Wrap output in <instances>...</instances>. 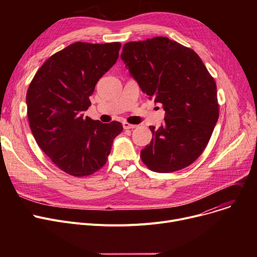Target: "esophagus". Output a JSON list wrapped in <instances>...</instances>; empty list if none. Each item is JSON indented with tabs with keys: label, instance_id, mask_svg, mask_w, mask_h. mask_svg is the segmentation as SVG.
<instances>
[{
	"label": "esophagus",
	"instance_id": "esophagus-1",
	"mask_svg": "<svg viewBox=\"0 0 257 257\" xmlns=\"http://www.w3.org/2000/svg\"><path fill=\"white\" fill-rule=\"evenodd\" d=\"M123 127H124V129H134V128H137L138 126H137V125L129 124V123H127V121H124V123H123Z\"/></svg>",
	"mask_w": 257,
	"mask_h": 257
}]
</instances>
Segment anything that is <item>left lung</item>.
Returning a JSON list of instances; mask_svg holds the SVG:
<instances>
[{
  "label": "left lung",
  "instance_id": "obj_1",
  "mask_svg": "<svg viewBox=\"0 0 257 257\" xmlns=\"http://www.w3.org/2000/svg\"><path fill=\"white\" fill-rule=\"evenodd\" d=\"M120 58L149 99L163 105L165 121L150 126V145L141 152L153 172L186 168L204 151L219 118L217 85L192 49L158 36L124 45Z\"/></svg>",
  "mask_w": 257,
  "mask_h": 257
}]
</instances>
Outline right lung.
Returning a JSON list of instances; mask_svg holds the SVG:
<instances>
[{
    "mask_svg": "<svg viewBox=\"0 0 257 257\" xmlns=\"http://www.w3.org/2000/svg\"><path fill=\"white\" fill-rule=\"evenodd\" d=\"M119 43H75L52 55L35 74L26 104L33 137L63 172L88 176L107 161L118 121L83 117L99 79L118 58Z\"/></svg>",
    "mask_w": 257,
    "mask_h": 257,
    "instance_id": "1",
    "label": "right lung"
}]
</instances>
